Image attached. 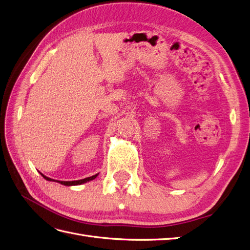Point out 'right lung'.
Instances as JSON below:
<instances>
[{
  "label": "right lung",
  "mask_w": 250,
  "mask_h": 250,
  "mask_svg": "<svg viewBox=\"0 0 250 250\" xmlns=\"http://www.w3.org/2000/svg\"><path fill=\"white\" fill-rule=\"evenodd\" d=\"M41 174H42V173H41ZM42 176L44 179H47V180H49V181H56V183H59V184L63 185V186H78V185L85 184V183H87V181H90V180L95 179V178L98 176V174H96V175L90 176V177H86V178H84V179L73 180V181H60V180H54V179H52V178H49V177H47V176H44L43 174H42Z\"/></svg>",
  "instance_id": "1"
}]
</instances>
